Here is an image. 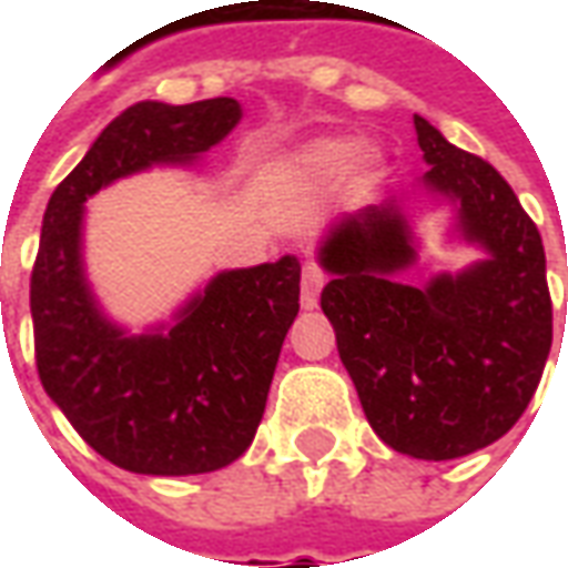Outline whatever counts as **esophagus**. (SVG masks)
<instances>
[{
  "instance_id": "1",
  "label": "esophagus",
  "mask_w": 568,
  "mask_h": 568,
  "mask_svg": "<svg viewBox=\"0 0 568 568\" xmlns=\"http://www.w3.org/2000/svg\"><path fill=\"white\" fill-rule=\"evenodd\" d=\"M322 283H325V273L316 264H307L304 267V276H301V307L313 310L320 304Z\"/></svg>"
}]
</instances>
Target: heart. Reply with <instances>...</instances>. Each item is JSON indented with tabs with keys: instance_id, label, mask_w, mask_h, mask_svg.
<instances>
[{
	"instance_id": "obj_1",
	"label": "heart",
	"mask_w": 568,
	"mask_h": 568,
	"mask_svg": "<svg viewBox=\"0 0 568 568\" xmlns=\"http://www.w3.org/2000/svg\"><path fill=\"white\" fill-rule=\"evenodd\" d=\"M358 154V142L349 136H322V140H310L297 145L280 166L283 173L295 175L301 182H332L341 173H346ZM383 175V161L377 154H365L356 161L353 170V187L365 191Z\"/></svg>"
}]
</instances>
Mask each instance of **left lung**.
<instances>
[{
    "mask_svg": "<svg viewBox=\"0 0 568 568\" xmlns=\"http://www.w3.org/2000/svg\"><path fill=\"white\" fill-rule=\"evenodd\" d=\"M419 187L453 206V236L484 258L428 283H402L417 234L402 200L341 215L320 243L332 273L322 313L371 428L414 459H456L524 417L548 362L554 325L545 246L511 185L414 115Z\"/></svg>",
    "mask_w": 568,
    "mask_h": 568,
    "instance_id": "left-lung-1",
    "label": "left lung"
}]
</instances>
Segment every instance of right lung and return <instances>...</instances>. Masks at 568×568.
<instances>
[{"label": "right lung", "mask_w": 568, "mask_h": 568, "mask_svg": "<svg viewBox=\"0 0 568 568\" xmlns=\"http://www.w3.org/2000/svg\"><path fill=\"white\" fill-rule=\"evenodd\" d=\"M231 97L124 109L48 200L30 280L36 368L72 428L136 475H206L240 459L264 417L301 295V264L222 271L173 322L130 334L84 271V203L151 166H191L240 124Z\"/></svg>", "instance_id": "1"}]
</instances>
